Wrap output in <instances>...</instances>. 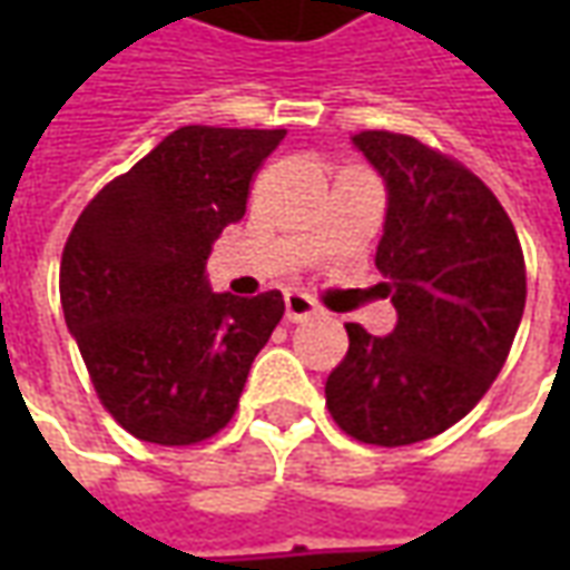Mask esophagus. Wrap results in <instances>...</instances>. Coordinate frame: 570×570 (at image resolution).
I'll use <instances>...</instances> for the list:
<instances>
[{
    "mask_svg": "<svg viewBox=\"0 0 570 570\" xmlns=\"http://www.w3.org/2000/svg\"><path fill=\"white\" fill-rule=\"evenodd\" d=\"M284 305H286V321H293V323L308 321V317H314V314H321V305H317L308 293H298V289L286 293Z\"/></svg>",
    "mask_w": 570,
    "mask_h": 570,
    "instance_id": "esophagus-1",
    "label": "esophagus"
}]
</instances>
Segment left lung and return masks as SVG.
I'll return each instance as SVG.
<instances>
[{
  "mask_svg": "<svg viewBox=\"0 0 570 570\" xmlns=\"http://www.w3.org/2000/svg\"><path fill=\"white\" fill-rule=\"evenodd\" d=\"M387 183L375 253L396 326L345 323L326 409L366 445H412L464 419L507 363L525 311V256L510 216L464 164L406 134L354 137Z\"/></svg>",
  "mask_w": 570,
  "mask_h": 570,
  "instance_id": "8db88e82",
  "label": "left lung"
}]
</instances>
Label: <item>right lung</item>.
I'll use <instances>...</instances> for the list:
<instances>
[{"label":"right lung","mask_w":570,"mask_h":570,"mask_svg":"<svg viewBox=\"0 0 570 570\" xmlns=\"http://www.w3.org/2000/svg\"><path fill=\"white\" fill-rule=\"evenodd\" d=\"M284 137L186 125L106 183L69 232L63 317L100 403L137 440L216 436L284 317L281 289L240 298L204 277L213 240L247 213L249 183Z\"/></svg>","instance_id":"1"}]
</instances>
